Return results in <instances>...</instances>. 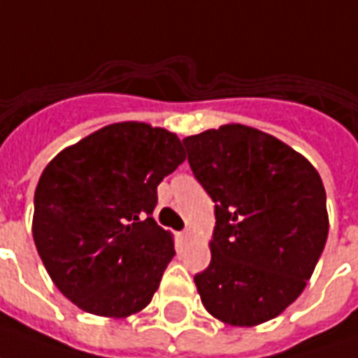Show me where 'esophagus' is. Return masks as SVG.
Returning <instances> with one entry per match:
<instances>
[{"mask_svg":"<svg viewBox=\"0 0 358 358\" xmlns=\"http://www.w3.org/2000/svg\"><path fill=\"white\" fill-rule=\"evenodd\" d=\"M192 234H194V232H192V229L187 227V229H184V231H182V238L189 240V238H192Z\"/></svg>","mask_w":358,"mask_h":358,"instance_id":"esophagus-1","label":"esophagus"}]
</instances>
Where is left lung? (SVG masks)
Masks as SVG:
<instances>
[{
    "label": "left lung",
    "instance_id": "left-lung-1",
    "mask_svg": "<svg viewBox=\"0 0 358 358\" xmlns=\"http://www.w3.org/2000/svg\"><path fill=\"white\" fill-rule=\"evenodd\" d=\"M196 180L215 201L211 264L194 277L207 312L257 326L301 296L327 240L316 169L277 137L227 124L184 139Z\"/></svg>",
    "mask_w": 358,
    "mask_h": 358
}]
</instances>
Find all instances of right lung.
Listing matches in <instances>:
<instances>
[{"label": "right lung", "mask_w": 358, "mask_h": 358, "mask_svg": "<svg viewBox=\"0 0 358 358\" xmlns=\"http://www.w3.org/2000/svg\"><path fill=\"white\" fill-rule=\"evenodd\" d=\"M184 161L176 134L141 122L102 127L50 161L34 192L32 236L64 296L106 318L151 302L176 254L153 219L157 186Z\"/></svg>", "instance_id": "1"}]
</instances>
